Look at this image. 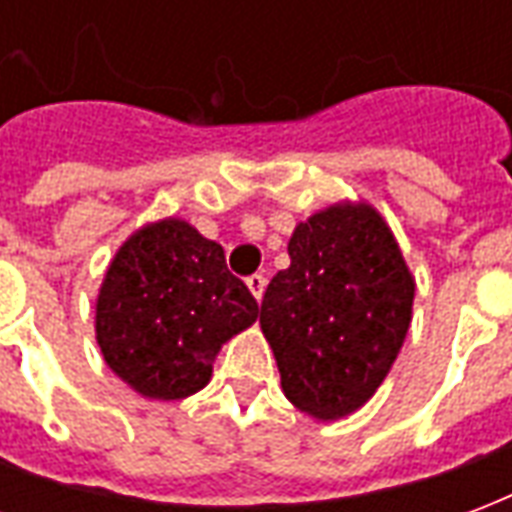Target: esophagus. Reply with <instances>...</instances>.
<instances>
[{
    "mask_svg": "<svg viewBox=\"0 0 512 512\" xmlns=\"http://www.w3.org/2000/svg\"><path fill=\"white\" fill-rule=\"evenodd\" d=\"M246 285H249V290H252V296L257 301L263 299V290H266V277L263 274H252V277L246 279Z\"/></svg>",
    "mask_w": 512,
    "mask_h": 512,
    "instance_id": "esophagus-1",
    "label": "esophagus"
}]
</instances>
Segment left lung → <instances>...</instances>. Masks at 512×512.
Listing matches in <instances>:
<instances>
[{
	"label": "left lung",
	"instance_id": "8db88e82",
	"mask_svg": "<svg viewBox=\"0 0 512 512\" xmlns=\"http://www.w3.org/2000/svg\"><path fill=\"white\" fill-rule=\"evenodd\" d=\"M288 255L260 304L282 392L312 417H348L376 395L403 348L414 277L367 202H340L301 222Z\"/></svg>",
	"mask_w": 512,
	"mask_h": 512
}]
</instances>
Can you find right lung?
<instances>
[{
    "label": "right lung",
    "instance_id": "obj_1",
    "mask_svg": "<svg viewBox=\"0 0 512 512\" xmlns=\"http://www.w3.org/2000/svg\"><path fill=\"white\" fill-rule=\"evenodd\" d=\"M257 315L222 246L183 219H161L136 230L106 268L95 340L139 395L180 400L211 381L219 348Z\"/></svg>",
    "mask_w": 512,
    "mask_h": 512
}]
</instances>
